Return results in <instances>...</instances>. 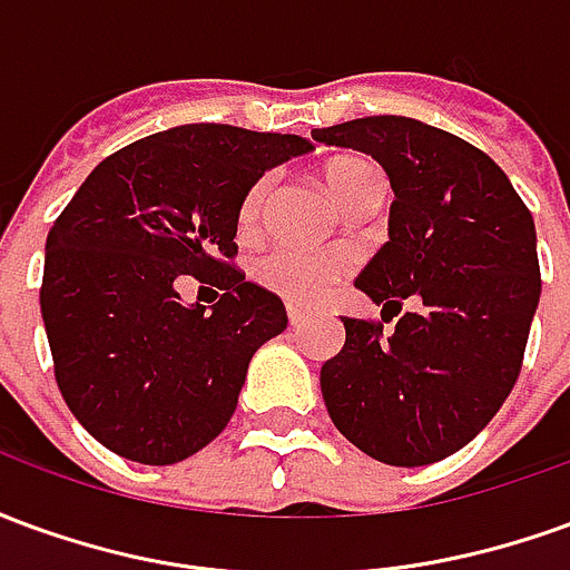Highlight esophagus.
Returning a JSON list of instances; mask_svg holds the SVG:
<instances>
[{
	"mask_svg": "<svg viewBox=\"0 0 570 570\" xmlns=\"http://www.w3.org/2000/svg\"><path fill=\"white\" fill-rule=\"evenodd\" d=\"M286 317H289V326H302L308 321V311L296 308V305H286Z\"/></svg>",
	"mask_w": 570,
	"mask_h": 570,
	"instance_id": "obj_1",
	"label": "esophagus"
}]
</instances>
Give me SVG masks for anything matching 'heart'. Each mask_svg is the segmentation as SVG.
I'll return each instance as SVG.
<instances>
[{
    "mask_svg": "<svg viewBox=\"0 0 570 570\" xmlns=\"http://www.w3.org/2000/svg\"><path fill=\"white\" fill-rule=\"evenodd\" d=\"M326 186L333 198L347 207L363 188L384 183L382 170L366 158H335L326 164ZM272 191V176H259L237 207V232L256 235L265 216V200ZM354 259L345 249H298V247H274L256 259L253 274L265 289L274 296L286 298L289 305H321L323 298L333 293L351 272Z\"/></svg>",
    "mask_w": 570,
    "mask_h": 570,
    "instance_id": "heart-1",
    "label": "heart"
}]
</instances>
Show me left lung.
<instances>
[{
	"label": "left lung",
	"instance_id": "left-lung-1",
	"mask_svg": "<svg viewBox=\"0 0 570 570\" xmlns=\"http://www.w3.org/2000/svg\"><path fill=\"white\" fill-rule=\"evenodd\" d=\"M311 137L372 155L396 195L391 240L354 286L396 314L403 298L421 302L391 333L342 321L345 347L321 370L323 403L375 461L433 464L464 449L519 379L540 298L534 219L501 167L449 130L366 116Z\"/></svg>",
	"mask_w": 570,
	"mask_h": 570
}]
</instances>
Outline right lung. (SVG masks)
<instances>
[{"label":"right lung","mask_w":570,"mask_h":570,"mask_svg":"<svg viewBox=\"0 0 570 570\" xmlns=\"http://www.w3.org/2000/svg\"><path fill=\"white\" fill-rule=\"evenodd\" d=\"M311 149L296 134L179 125L104 158L55 219L39 289L55 379L109 452L176 464L235 415L249 357L286 330L281 296L235 265L237 207ZM188 276L220 289L213 312L181 305Z\"/></svg>","instance_id":"1"}]
</instances>
